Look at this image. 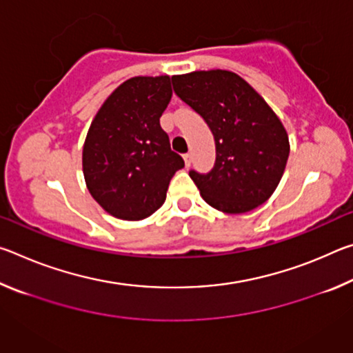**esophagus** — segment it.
<instances>
[{"label": "esophagus", "mask_w": 353, "mask_h": 353, "mask_svg": "<svg viewBox=\"0 0 353 353\" xmlns=\"http://www.w3.org/2000/svg\"><path fill=\"white\" fill-rule=\"evenodd\" d=\"M183 160H185V166H190V163H191V155H190V154H183Z\"/></svg>", "instance_id": "obj_1"}]
</instances>
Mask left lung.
<instances>
[{
	"label": "left lung",
	"mask_w": 353,
	"mask_h": 353,
	"mask_svg": "<svg viewBox=\"0 0 353 353\" xmlns=\"http://www.w3.org/2000/svg\"><path fill=\"white\" fill-rule=\"evenodd\" d=\"M172 85L214 137L213 170L190 171L202 199L229 214L250 212L270 199L290 155L288 134L276 112L234 71L177 74Z\"/></svg>",
	"instance_id": "left-lung-1"
}]
</instances>
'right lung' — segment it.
Instances as JSON below:
<instances>
[{
	"mask_svg": "<svg viewBox=\"0 0 353 353\" xmlns=\"http://www.w3.org/2000/svg\"><path fill=\"white\" fill-rule=\"evenodd\" d=\"M171 97L170 76H135L118 85L93 118L82 149L83 179L112 216H151L163 205L171 177L185 166L160 128Z\"/></svg>",
	"mask_w": 353,
	"mask_h": 353,
	"instance_id": "obj_1",
	"label": "right lung"
}]
</instances>
